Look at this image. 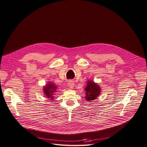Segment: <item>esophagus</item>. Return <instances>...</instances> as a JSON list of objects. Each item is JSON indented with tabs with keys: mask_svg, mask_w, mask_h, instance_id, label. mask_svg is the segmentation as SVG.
Masks as SVG:
<instances>
[{
	"mask_svg": "<svg viewBox=\"0 0 147 147\" xmlns=\"http://www.w3.org/2000/svg\"><path fill=\"white\" fill-rule=\"evenodd\" d=\"M67 85H68V87H69V88L73 89L74 88V87H75V82H74V81L70 80V81H68Z\"/></svg>",
	"mask_w": 147,
	"mask_h": 147,
	"instance_id": "esophagus-1",
	"label": "esophagus"
}]
</instances>
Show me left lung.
Wrapping results in <instances>:
<instances>
[{
	"label": "left lung",
	"mask_w": 147,
	"mask_h": 147,
	"mask_svg": "<svg viewBox=\"0 0 147 147\" xmlns=\"http://www.w3.org/2000/svg\"><path fill=\"white\" fill-rule=\"evenodd\" d=\"M87 86L85 88V96L84 98L87 101H93L97 99L101 93L100 85L92 80H88Z\"/></svg>",
	"instance_id": "8db88e82"
}]
</instances>
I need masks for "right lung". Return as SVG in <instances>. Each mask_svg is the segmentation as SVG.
Masks as SVG:
<instances>
[{
	"label": "right lung",
	"instance_id": "obj_1",
	"mask_svg": "<svg viewBox=\"0 0 147 147\" xmlns=\"http://www.w3.org/2000/svg\"><path fill=\"white\" fill-rule=\"evenodd\" d=\"M57 90V85L53 82H48L45 86H43V93L45 97L46 98L50 100L51 101L55 100L56 92Z\"/></svg>",
	"mask_w": 147,
	"mask_h": 147
}]
</instances>
